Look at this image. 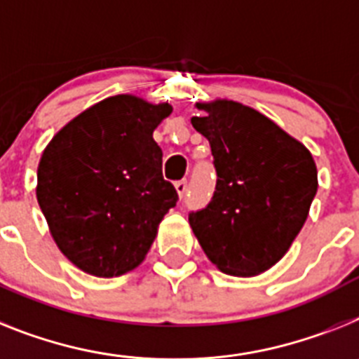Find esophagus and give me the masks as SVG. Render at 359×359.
Masks as SVG:
<instances>
[{"label":"esophagus","instance_id":"1","mask_svg":"<svg viewBox=\"0 0 359 359\" xmlns=\"http://www.w3.org/2000/svg\"><path fill=\"white\" fill-rule=\"evenodd\" d=\"M175 189H177V194H179L180 198L184 197V194L188 191V180H179V182H175Z\"/></svg>","mask_w":359,"mask_h":359}]
</instances>
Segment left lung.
Segmentation results:
<instances>
[{"instance_id": "8db88e82", "label": "left lung", "mask_w": 359, "mask_h": 359, "mask_svg": "<svg viewBox=\"0 0 359 359\" xmlns=\"http://www.w3.org/2000/svg\"><path fill=\"white\" fill-rule=\"evenodd\" d=\"M191 123L212 146L215 194L189 213L204 254L221 272L252 277L287 254L318 191L316 162L276 122L233 100L198 102Z\"/></svg>"}]
</instances>
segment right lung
<instances>
[{
    "instance_id": "right-lung-1",
    "label": "right lung",
    "mask_w": 359,
    "mask_h": 359,
    "mask_svg": "<svg viewBox=\"0 0 359 359\" xmlns=\"http://www.w3.org/2000/svg\"><path fill=\"white\" fill-rule=\"evenodd\" d=\"M170 114V104L109 96L74 116L43 149L38 204L60 252L86 273L135 270L179 201L153 140Z\"/></svg>"
}]
</instances>
